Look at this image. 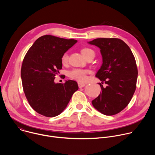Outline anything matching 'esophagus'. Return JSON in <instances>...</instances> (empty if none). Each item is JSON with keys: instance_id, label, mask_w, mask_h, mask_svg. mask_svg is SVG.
I'll use <instances>...</instances> for the list:
<instances>
[{"instance_id": "1", "label": "esophagus", "mask_w": 155, "mask_h": 155, "mask_svg": "<svg viewBox=\"0 0 155 155\" xmlns=\"http://www.w3.org/2000/svg\"><path fill=\"white\" fill-rule=\"evenodd\" d=\"M78 87H84V86H85V83H81V82H78Z\"/></svg>"}]
</instances>
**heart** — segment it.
<instances>
[{
	"instance_id": "obj_1",
	"label": "heart",
	"mask_w": 155,
	"mask_h": 155,
	"mask_svg": "<svg viewBox=\"0 0 155 155\" xmlns=\"http://www.w3.org/2000/svg\"><path fill=\"white\" fill-rule=\"evenodd\" d=\"M81 53L86 59H87L88 57L93 54H94V51L90 48H84L81 49ZM68 59H69V56L68 53H64L61 58V63L63 65L67 64L68 62ZM89 72H90L89 71L87 70L75 69L72 71L69 72V76L74 80L79 81H84L86 80V75Z\"/></svg>"
}]
</instances>
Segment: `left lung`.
I'll return each instance as SVG.
<instances>
[{"mask_svg":"<svg viewBox=\"0 0 155 155\" xmlns=\"http://www.w3.org/2000/svg\"><path fill=\"white\" fill-rule=\"evenodd\" d=\"M101 49L102 64L96 77L101 93L92 101L94 107L105 115L118 114L129 104L136 89L138 75L135 58L130 48L117 38H99L88 42Z\"/></svg>","mask_w":155,"mask_h":155,"instance_id":"obj_1","label":"left lung"}]
</instances>
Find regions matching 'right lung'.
Masks as SVG:
<instances>
[{"label": "right lung", "mask_w": 155, "mask_h": 155, "mask_svg": "<svg viewBox=\"0 0 155 155\" xmlns=\"http://www.w3.org/2000/svg\"><path fill=\"white\" fill-rule=\"evenodd\" d=\"M77 40L45 35L35 40L25 55L21 76L23 91L31 107L47 117L59 115L78 90L75 81L56 83L62 69L61 56Z\"/></svg>", "instance_id": "1"}]
</instances>
